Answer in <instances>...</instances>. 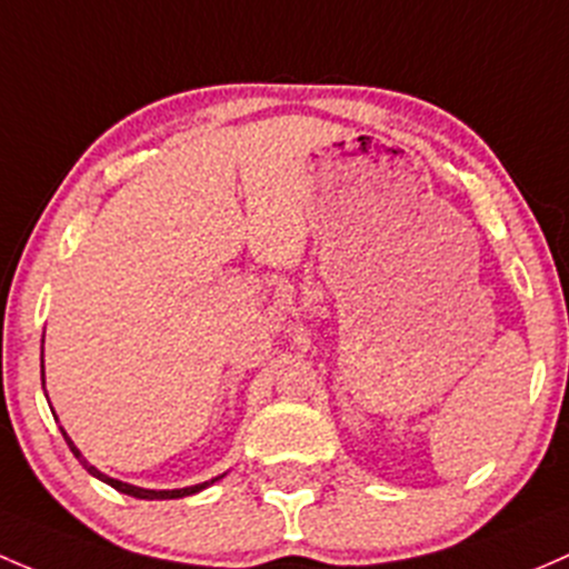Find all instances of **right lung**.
Returning a JSON list of instances; mask_svg holds the SVG:
<instances>
[{
  "label": "right lung",
  "mask_w": 569,
  "mask_h": 569,
  "mask_svg": "<svg viewBox=\"0 0 569 569\" xmlns=\"http://www.w3.org/2000/svg\"><path fill=\"white\" fill-rule=\"evenodd\" d=\"M43 389H46V372H43ZM60 430H62V427H60ZM62 436H66V441H68L70 452L76 455V460H79L81 466H84L87 471L92 473V477H96V479H101V482L111 485V488H114V490H120V493H126V496H133V499H148V501H156V499H158V501H161V499H183V496H194V493H199V490H204V488H208V485L219 482V479L224 477V473H221V477H213V479H210V482H202V485H191V488H180V490H148V488H137V485L120 482V479H111V477H107V473H103V471H98L96 466H90V462H87L84 458H81V452H79V449L73 447V441H70L66 430H62Z\"/></svg>",
  "instance_id": "1"
}]
</instances>
